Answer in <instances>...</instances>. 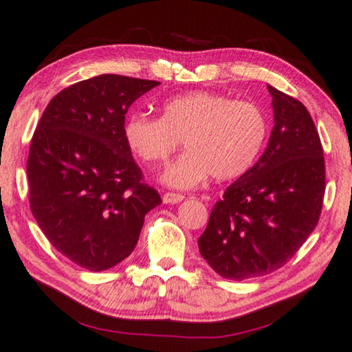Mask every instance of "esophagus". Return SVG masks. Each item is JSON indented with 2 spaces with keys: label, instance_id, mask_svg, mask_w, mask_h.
I'll use <instances>...</instances> for the list:
<instances>
[{
  "label": "esophagus",
  "instance_id": "esophagus-1",
  "mask_svg": "<svg viewBox=\"0 0 352 352\" xmlns=\"http://www.w3.org/2000/svg\"><path fill=\"white\" fill-rule=\"evenodd\" d=\"M185 196L183 194H178V192H166L164 196H162V202L164 204H177V202H182Z\"/></svg>",
  "mask_w": 352,
  "mask_h": 352
}]
</instances>
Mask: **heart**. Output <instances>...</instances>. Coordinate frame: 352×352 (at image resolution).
Here are the masks:
<instances>
[{
  "mask_svg": "<svg viewBox=\"0 0 352 352\" xmlns=\"http://www.w3.org/2000/svg\"><path fill=\"white\" fill-rule=\"evenodd\" d=\"M265 135L267 118L259 106L212 91L180 94L162 106L160 118L133 113L123 124L126 146L151 166L166 164L183 140L186 151L161 177L178 190L197 186L210 174L221 182L243 175Z\"/></svg>",
  "mask_w": 352,
  "mask_h": 352,
  "instance_id": "heart-1",
  "label": "heart"
}]
</instances>
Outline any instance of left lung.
Here are the masks:
<instances>
[{"mask_svg": "<svg viewBox=\"0 0 352 352\" xmlns=\"http://www.w3.org/2000/svg\"><path fill=\"white\" fill-rule=\"evenodd\" d=\"M267 88L275 120L269 145L214 204L197 240L202 258L228 280L281 269L321 217L326 166L316 126L298 99Z\"/></svg>", "mask_w": 352, "mask_h": 352, "instance_id": "1", "label": "left lung"}]
</instances>
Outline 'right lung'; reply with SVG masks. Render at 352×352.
<instances>
[{
	"label": "right lung",
	"mask_w": 352,
	"mask_h": 352,
	"mask_svg": "<svg viewBox=\"0 0 352 352\" xmlns=\"http://www.w3.org/2000/svg\"><path fill=\"white\" fill-rule=\"evenodd\" d=\"M156 80L102 74L61 90L31 139L30 208L49 242L74 264L107 270L138 245L162 202L123 139L131 104Z\"/></svg>",
	"instance_id": "1"
}]
</instances>
